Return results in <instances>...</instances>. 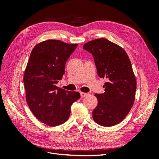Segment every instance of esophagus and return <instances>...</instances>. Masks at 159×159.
Listing matches in <instances>:
<instances>
[{"instance_id":"obj_1","label":"esophagus","mask_w":159,"mask_h":159,"mask_svg":"<svg viewBox=\"0 0 159 159\" xmlns=\"http://www.w3.org/2000/svg\"><path fill=\"white\" fill-rule=\"evenodd\" d=\"M88 95V93H86L84 92H80V95L81 98H84V97H85V96H87Z\"/></svg>"}]
</instances>
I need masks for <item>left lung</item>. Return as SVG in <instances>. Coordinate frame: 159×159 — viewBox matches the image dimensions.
<instances>
[{
    "label": "left lung",
    "mask_w": 159,
    "mask_h": 159,
    "mask_svg": "<svg viewBox=\"0 0 159 159\" xmlns=\"http://www.w3.org/2000/svg\"><path fill=\"white\" fill-rule=\"evenodd\" d=\"M83 49L93 56L98 74L106 78L103 93H95L98 100L93 119L103 127L121 122L131 109L137 82L131 61L121 47L105 38L89 41Z\"/></svg>",
    "instance_id": "8db88e82"
}]
</instances>
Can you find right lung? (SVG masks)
I'll return each instance as SVG.
<instances>
[{
  "mask_svg": "<svg viewBox=\"0 0 159 159\" xmlns=\"http://www.w3.org/2000/svg\"><path fill=\"white\" fill-rule=\"evenodd\" d=\"M78 44L48 40L35 46L24 75L28 107L43 123L57 126L69 119L72 103L80 98L76 91L57 88L65 65Z\"/></svg>",
  "mask_w": 159,
  "mask_h": 159,
  "instance_id": "1",
  "label": "right lung"
}]
</instances>
